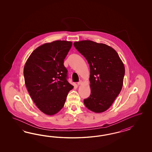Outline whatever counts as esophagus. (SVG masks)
<instances>
[{
    "mask_svg": "<svg viewBox=\"0 0 152 152\" xmlns=\"http://www.w3.org/2000/svg\"><path fill=\"white\" fill-rule=\"evenodd\" d=\"M82 84H83V81H80L78 83H77V85L78 86H80V85H81Z\"/></svg>",
    "mask_w": 152,
    "mask_h": 152,
    "instance_id": "obj_1",
    "label": "esophagus"
}]
</instances>
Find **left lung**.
I'll list each match as a JSON object with an SVG mask.
<instances>
[{
  "instance_id": "obj_1",
  "label": "left lung",
  "mask_w": 152,
  "mask_h": 152,
  "mask_svg": "<svg viewBox=\"0 0 152 152\" xmlns=\"http://www.w3.org/2000/svg\"><path fill=\"white\" fill-rule=\"evenodd\" d=\"M75 47L90 65L91 94L85 105L96 113L107 110L119 95L123 85L125 67L114 48L90 40L75 42Z\"/></svg>"
}]
</instances>
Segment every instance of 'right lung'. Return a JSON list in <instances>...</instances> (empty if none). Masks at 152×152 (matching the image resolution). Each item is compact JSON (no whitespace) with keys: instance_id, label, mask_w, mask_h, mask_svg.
<instances>
[{"instance_id":"add662e5","label":"right lung","mask_w":152,"mask_h":152,"mask_svg":"<svg viewBox=\"0 0 152 152\" xmlns=\"http://www.w3.org/2000/svg\"><path fill=\"white\" fill-rule=\"evenodd\" d=\"M72 42L55 41L37 47L24 67L28 91L37 107L47 115H53L64 107L74 86L67 80L64 60Z\"/></svg>"}]
</instances>
